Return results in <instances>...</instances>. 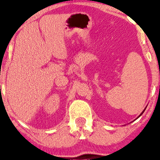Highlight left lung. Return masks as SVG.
Masks as SVG:
<instances>
[{"label": "left lung", "mask_w": 160, "mask_h": 160, "mask_svg": "<svg viewBox=\"0 0 160 160\" xmlns=\"http://www.w3.org/2000/svg\"><path fill=\"white\" fill-rule=\"evenodd\" d=\"M144 111H145V109H144V110H143V111H142V113H141L140 115H139V117H140V116H141V115H142V113H143V112H144ZM139 117H138V118H139ZM135 120H136V119H135ZM135 120H134V121H135Z\"/></svg>", "instance_id": "1"}]
</instances>
